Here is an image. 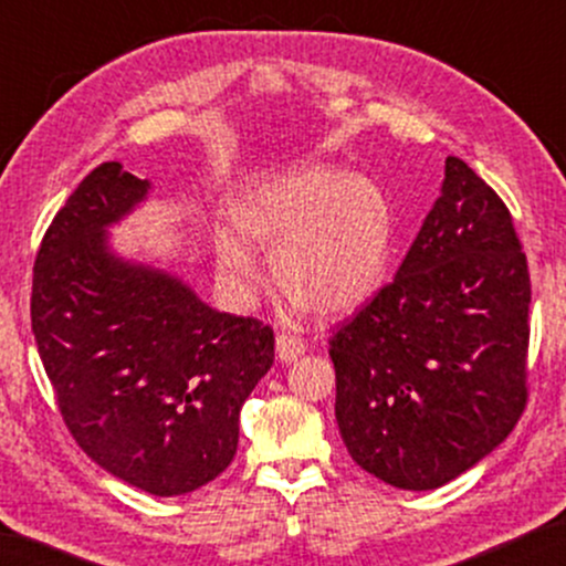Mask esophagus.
I'll list each match as a JSON object with an SVG mask.
<instances>
[{
    "mask_svg": "<svg viewBox=\"0 0 566 566\" xmlns=\"http://www.w3.org/2000/svg\"><path fill=\"white\" fill-rule=\"evenodd\" d=\"M275 353L283 363H293L298 355L306 353V343L298 335H291V332H283L275 339Z\"/></svg>",
    "mask_w": 566,
    "mask_h": 566,
    "instance_id": "34e87169",
    "label": "esophagus"
}]
</instances>
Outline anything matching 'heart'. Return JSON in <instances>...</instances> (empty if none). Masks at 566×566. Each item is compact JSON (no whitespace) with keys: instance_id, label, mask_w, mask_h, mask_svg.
I'll use <instances>...</instances> for the list:
<instances>
[{"instance_id":"obj_1","label":"heart","mask_w":566,"mask_h":566,"mask_svg":"<svg viewBox=\"0 0 566 566\" xmlns=\"http://www.w3.org/2000/svg\"><path fill=\"white\" fill-rule=\"evenodd\" d=\"M234 223L250 242L273 250L277 291L316 316H345L366 304L391 260L389 198L345 169H285L237 200ZM219 265L234 283L254 273L250 250L231 237L219 239Z\"/></svg>"}]
</instances>
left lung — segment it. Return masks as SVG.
I'll return each instance as SVG.
<instances>
[{"label":"left lung","instance_id":"8db88e82","mask_svg":"<svg viewBox=\"0 0 566 566\" xmlns=\"http://www.w3.org/2000/svg\"><path fill=\"white\" fill-rule=\"evenodd\" d=\"M531 275L513 216L459 157L397 277L329 337L347 453L399 490H438L528 405Z\"/></svg>","mask_w":566,"mask_h":566}]
</instances>
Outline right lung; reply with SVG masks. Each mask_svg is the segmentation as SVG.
Segmentation results:
<instances>
[{"label":"right lung","instance_id":"right-lung-1","mask_svg":"<svg viewBox=\"0 0 566 566\" xmlns=\"http://www.w3.org/2000/svg\"><path fill=\"white\" fill-rule=\"evenodd\" d=\"M146 190L120 161L84 177L35 254L30 322L76 446L130 486L175 497L234 459L239 409L273 366L275 337L107 252L105 227Z\"/></svg>","mask_w":566,"mask_h":566}]
</instances>
